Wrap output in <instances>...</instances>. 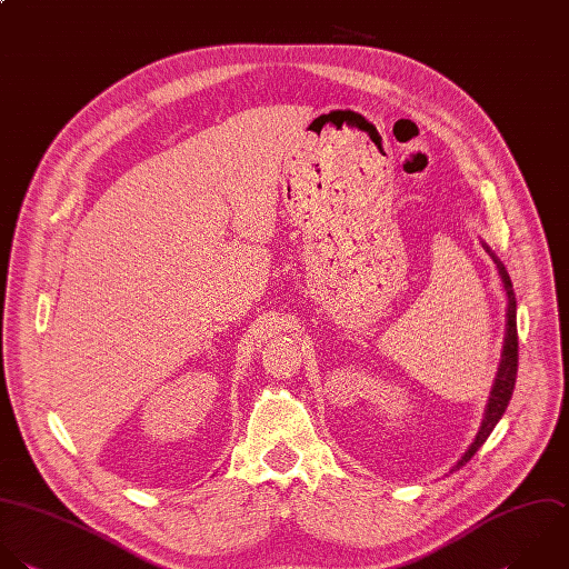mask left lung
Segmentation results:
<instances>
[{
  "mask_svg": "<svg viewBox=\"0 0 569 569\" xmlns=\"http://www.w3.org/2000/svg\"><path fill=\"white\" fill-rule=\"evenodd\" d=\"M481 243H483L486 252L492 257V261L497 263V270H499L503 290H506V297H508L506 341H503V352H501L499 372H497V379H495V386H492L488 406H486L483 423H481V428H479L477 439L472 441V446H470V448L466 450V455L457 461V466H452L450 472L461 470V468L479 452V448L488 441V437L492 435V430L497 428V423L501 421V417H503L506 410H508V403H510V399H512L515 383H517V370H519V335H517V297H515V288H512V281H510V274H508L503 261L492 252V248H490L486 241H481Z\"/></svg>",
  "mask_w": 569,
  "mask_h": 569,
  "instance_id": "1",
  "label": "left lung"
}]
</instances>
